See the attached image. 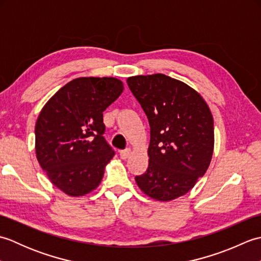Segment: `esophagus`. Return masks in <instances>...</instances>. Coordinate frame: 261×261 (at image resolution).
<instances>
[{"label":"esophagus","instance_id":"34e87169","mask_svg":"<svg viewBox=\"0 0 261 261\" xmlns=\"http://www.w3.org/2000/svg\"><path fill=\"white\" fill-rule=\"evenodd\" d=\"M131 154V149L130 148H127V149H125V150H121L120 151V157H121V159H126L127 157H129Z\"/></svg>","mask_w":261,"mask_h":261}]
</instances>
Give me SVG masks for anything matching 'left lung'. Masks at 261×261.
Masks as SVG:
<instances>
[{
  "label": "left lung",
  "instance_id": "1",
  "mask_svg": "<svg viewBox=\"0 0 261 261\" xmlns=\"http://www.w3.org/2000/svg\"><path fill=\"white\" fill-rule=\"evenodd\" d=\"M126 83L150 124L149 166L136 182L156 201H173L206 173L214 150L212 113L198 92L164 74L132 76Z\"/></svg>",
  "mask_w": 261,
  "mask_h": 261
}]
</instances>
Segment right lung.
<instances>
[{"label":"right lung","instance_id":"1","mask_svg":"<svg viewBox=\"0 0 261 261\" xmlns=\"http://www.w3.org/2000/svg\"><path fill=\"white\" fill-rule=\"evenodd\" d=\"M123 92L115 77H80L49 98L36 122V156L48 178L79 197L101 184L114 151L105 141L103 112Z\"/></svg>","mask_w":261,"mask_h":261}]
</instances>
